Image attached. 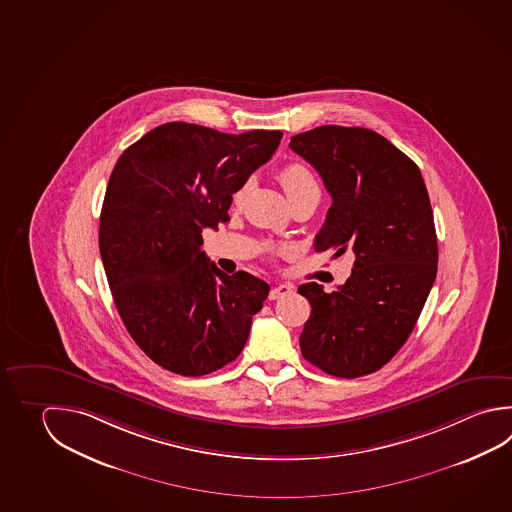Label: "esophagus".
Masks as SVG:
<instances>
[{
  "label": "esophagus",
  "instance_id": "obj_1",
  "mask_svg": "<svg viewBox=\"0 0 512 512\" xmlns=\"http://www.w3.org/2000/svg\"><path fill=\"white\" fill-rule=\"evenodd\" d=\"M292 290H294L292 285L279 283V285H276L274 289L270 290L269 299H279L283 298V296H289V294H292Z\"/></svg>",
  "mask_w": 512,
  "mask_h": 512
}]
</instances>
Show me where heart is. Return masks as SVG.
<instances>
[{
    "label": "heart",
    "mask_w": 512,
    "mask_h": 512,
    "mask_svg": "<svg viewBox=\"0 0 512 512\" xmlns=\"http://www.w3.org/2000/svg\"><path fill=\"white\" fill-rule=\"evenodd\" d=\"M279 182L285 187L289 200H294V198H298L299 195L312 191V189H319L316 178L310 173V169L301 162H290L285 168L281 169L279 171ZM245 193H247V184L234 193V204H240ZM263 251L267 252L269 256H281V254L289 252V247L281 245V243H265Z\"/></svg>",
    "instance_id": "heart-1"
}]
</instances>
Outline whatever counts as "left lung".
I'll return each mask as SVG.
<instances>
[{
    "instance_id": "obj_1",
    "label": "left lung",
    "mask_w": 512,
    "mask_h": 512,
    "mask_svg": "<svg viewBox=\"0 0 512 512\" xmlns=\"http://www.w3.org/2000/svg\"><path fill=\"white\" fill-rule=\"evenodd\" d=\"M332 196L316 251L355 254L335 292L299 287L310 317L299 337L308 363L334 377L377 372L417 325L437 278L438 247L420 169L390 140L366 128L319 126L290 139Z\"/></svg>"
}]
</instances>
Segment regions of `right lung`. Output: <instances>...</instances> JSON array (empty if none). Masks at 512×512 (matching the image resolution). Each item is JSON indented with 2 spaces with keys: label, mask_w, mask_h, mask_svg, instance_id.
<instances>
[{
  "label": "right lung",
  "mask_w": 512,
  "mask_h": 512,
  "mask_svg": "<svg viewBox=\"0 0 512 512\" xmlns=\"http://www.w3.org/2000/svg\"><path fill=\"white\" fill-rule=\"evenodd\" d=\"M281 137L168 122L113 168L99 223L104 272L133 341L169 372H216L247 343L270 287L249 272L218 269L200 249L202 231L229 220L234 193Z\"/></svg>",
  "instance_id": "add662e5"
}]
</instances>
